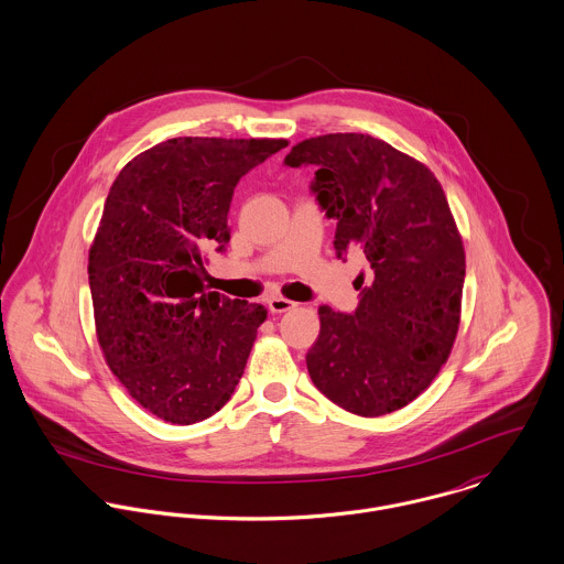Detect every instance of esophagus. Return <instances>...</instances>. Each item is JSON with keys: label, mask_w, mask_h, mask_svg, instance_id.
Listing matches in <instances>:
<instances>
[{"label": "esophagus", "mask_w": 564, "mask_h": 564, "mask_svg": "<svg viewBox=\"0 0 564 564\" xmlns=\"http://www.w3.org/2000/svg\"><path fill=\"white\" fill-rule=\"evenodd\" d=\"M267 306H269L271 313L280 315V313L293 311V308H295V302H291V300H286V297H271V300L267 302Z\"/></svg>", "instance_id": "esophagus-1"}]
</instances>
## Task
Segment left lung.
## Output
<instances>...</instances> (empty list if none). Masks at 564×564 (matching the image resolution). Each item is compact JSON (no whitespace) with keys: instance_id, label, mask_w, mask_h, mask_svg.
<instances>
[{"instance_id":"8db88e82","label":"left lung","mask_w":564,"mask_h":564,"mask_svg":"<svg viewBox=\"0 0 564 564\" xmlns=\"http://www.w3.org/2000/svg\"><path fill=\"white\" fill-rule=\"evenodd\" d=\"M284 162L317 166L313 191L336 219L338 258H367L356 313L319 308L308 373L347 412H395L438 376L460 325L465 247L443 186L423 162L356 132L306 139Z\"/></svg>"}]
</instances>
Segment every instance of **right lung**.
Here are the masks:
<instances>
[{
	"mask_svg": "<svg viewBox=\"0 0 564 564\" xmlns=\"http://www.w3.org/2000/svg\"><path fill=\"white\" fill-rule=\"evenodd\" d=\"M286 139L177 137L112 182L88 249L95 334L132 400L191 425L232 398L267 308L208 291L206 253L230 241L242 175Z\"/></svg>",
	"mask_w": 564,
	"mask_h": 564,
	"instance_id": "1",
	"label": "right lung"
}]
</instances>
